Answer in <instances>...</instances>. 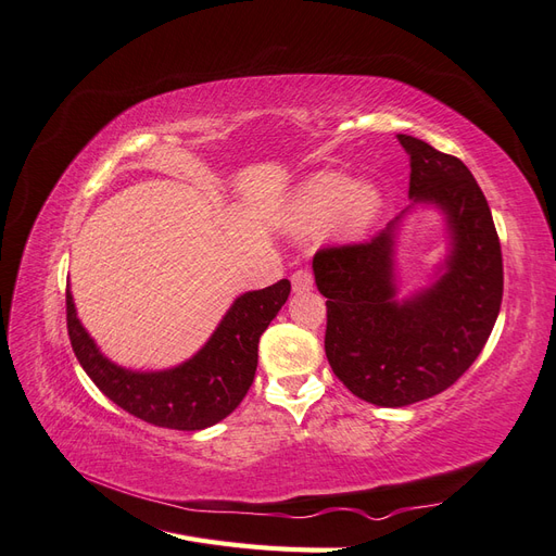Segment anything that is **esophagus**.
<instances>
[{"mask_svg":"<svg viewBox=\"0 0 556 556\" xmlns=\"http://www.w3.org/2000/svg\"><path fill=\"white\" fill-rule=\"evenodd\" d=\"M313 271H308V268H299V271L292 274V288L294 292H311L313 290Z\"/></svg>","mask_w":556,"mask_h":556,"instance_id":"1","label":"esophagus"}]
</instances>
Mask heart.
<instances>
[{"mask_svg":"<svg viewBox=\"0 0 556 556\" xmlns=\"http://www.w3.org/2000/svg\"><path fill=\"white\" fill-rule=\"evenodd\" d=\"M296 204L304 225L323 227L339 215L348 229H359L376 217L380 197L371 185H350L343 174H317L301 190Z\"/></svg>","mask_w":556,"mask_h":556,"instance_id":"obj_1","label":"heart"}]
</instances>
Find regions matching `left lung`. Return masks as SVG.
I'll list each match as a JSON object with an SVG mask.
<instances>
[{
  "mask_svg": "<svg viewBox=\"0 0 556 556\" xmlns=\"http://www.w3.org/2000/svg\"><path fill=\"white\" fill-rule=\"evenodd\" d=\"M410 155L413 201L439 204L452 233L447 274L396 304L394 223L357 243L319 248L317 290L327 296L325 352L348 390L401 408L445 392L478 359L503 299V257L490 204L466 164L399 134Z\"/></svg>",
  "mask_w": 556,
  "mask_h": 556,
  "instance_id": "obj_1",
  "label": "left lung"
}]
</instances>
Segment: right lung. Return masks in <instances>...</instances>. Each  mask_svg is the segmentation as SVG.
Here are the masks:
<instances>
[{
    "mask_svg": "<svg viewBox=\"0 0 556 556\" xmlns=\"http://www.w3.org/2000/svg\"><path fill=\"white\" fill-rule=\"evenodd\" d=\"M290 290V280H278L239 296L204 350L172 371L134 374L111 364L78 323L70 290L66 331L83 371L115 406L148 425L199 431L237 410L248 394L257 371L260 336L288 301Z\"/></svg>",
    "mask_w": 556,
    "mask_h": 556,
    "instance_id": "right-lung-1",
    "label": "right lung"
}]
</instances>
